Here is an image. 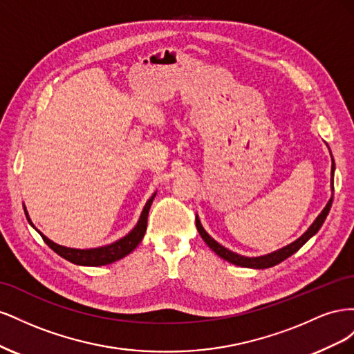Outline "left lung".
I'll return each instance as SVG.
<instances>
[{
  "label": "left lung",
  "mask_w": 354,
  "mask_h": 354,
  "mask_svg": "<svg viewBox=\"0 0 354 354\" xmlns=\"http://www.w3.org/2000/svg\"><path fill=\"white\" fill-rule=\"evenodd\" d=\"M334 169H335V164H334V159H332V169H330V174H332V190H334ZM330 205H332V196L329 199V202L326 203V207L324 208V211L319 214L317 218L315 220V223L312 224V226L308 227V230L303 234V236H299L297 241H294L292 243H289L286 246H283V248L277 250L274 252H270L267 255H261V257H243V255H239L236 252L233 251H229L227 248H224L223 245H220L218 242L214 241L209 234L203 230L202 224L196 216V227H198V232L201 234V238L205 241V243L209 246V248L216 252L217 255H220L221 259L227 260L229 263L232 264H236V266H242V267H252V269H267V267H273L276 264H279L281 261L286 260L288 257H291L294 252H297L301 246L313 236V234H316L319 232V229L322 227V224L328 216V212L330 209Z\"/></svg>",
  "instance_id": "left-lung-1"
}]
</instances>
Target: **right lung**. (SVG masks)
<instances>
[{
    "mask_svg": "<svg viewBox=\"0 0 354 354\" xmlns=\"http://www.w3.org/2000/svg\"><path fill=\"white\" fill-rule=\"evenodd\" d=\"M156 194L152 195V198L146 202V205L143 208V212L140 216V220H138L137 226L124 236L122 239L116 241L111 245L106 246H100V248H93V250H75V248H66V246L57 245L53 241H50L48 238H46L44 234H41L42 241H44L50 248L55 251L56 254H59L63 259L73 263V264H80V266H104V264H111L116 260H121L122 257L128 255L131 251L136 250V246L142 242L145 233H146V226H147V214L149 209H151V205L153 202ZM25 216L28 218V221L30 223V218L28 216V212L25 209ZM32 224V223H30ZM34 226V224H32Z\"/></svg>",
    "mask_w": 354,
    "mask_h": 354,
    "instance_id": "obj_1",
    "label": "right lung"
}]
</instances>
